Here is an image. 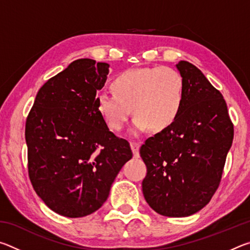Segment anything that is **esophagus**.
I'll return each instance as SVG.
<instances>
[{"mask_svg":"<svg viewBox=\"0 0 250 250\" xmlns=\"http://www.w3.org/2000/svg\"><path fill=\"white\" fill-rule=\"evenodd\" d=\"M130 146H131V149H132L134 158H139V149H140V142H139V141H131Z\"/></svg>","mask_w":250,"mask_h":250,"instance_id":"obj_1","label":"esophagus"}]
</instances>
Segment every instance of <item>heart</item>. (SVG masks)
Here are the masks:
<instances>
[{
	"mask_svg": "<svg viewBox=\"0 0 250 250\" xmlns=\"http://www.w3.org/2000/svg\"><path fill=\"white\" fill-rule=\"evenodd\" d=\"M113 94L100 92L96 104L99 115L110 129L120 131L131 116H137L133 132L150 128L162 131L179 117L184 101V79L167 66L125 70L111 83Z\"/></svg>",
	"mask_w": 250,
	"mask_h": 250,
	"instance_id": "b5f03b06",
	"label": "heart"
}]
</instances>
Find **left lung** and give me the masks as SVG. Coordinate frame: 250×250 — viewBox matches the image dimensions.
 <instances>
[{"mask_svg":"<svg viewBox=\"0 0 250 250\" xmlns=\"http://www.w3.org/2000/svg\"><path fill=\"white\" fill-rule=\"evenodd\" d=\"M184 79V101L176 120L146 139L142 192L156 213L185 217L208 204L221 183L234 125L223 95L196 66L176 65Z\"/></svg>","mask_w":250,"mask_h":250,"instance_id":"obj_1","label":"left lung"}]
</instances>
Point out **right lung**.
<instances>
[{
	"mask_svg": "<svg viewBox=\"0 0 250 250\" xmlns=\"http://www.w3.org/2000/svg\"><path fill=\"white\" fill-rule=\"evenodd\" d=\"M109 65L82 58L46 82L25 125L28 175L37 195L55 213L77 218L107 201L129 142L109 131L97 110V90Z\"/></svg>",
	"mask_w": 250,
	"mask_h": 250,
	"instance_id": "1",
	"label": "right lung"
}]
</instances>
